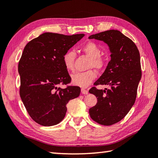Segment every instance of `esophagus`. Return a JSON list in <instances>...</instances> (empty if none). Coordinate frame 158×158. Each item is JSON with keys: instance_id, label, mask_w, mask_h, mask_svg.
I'll use <instances>...</instances> for the list:
<instances>
[{"instance_id": "34e87169", "label": "esophagus", "mask_w": 158, "mask_h": 158, "mask_svg": "<svg viewBox=\"0 0 158 158\" xmlns=\"http://www.w3.org/2000/svg\"><path fill=\"white\" fill-rule=\"evenodd\" d=\"M81 92L83 94H87L88 93V91L87 90H85V89H84V88H81Z\"/></svg>"}]
</instances>
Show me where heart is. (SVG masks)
Listing matches in <instances>:
<instances>
[{"instance_id":"b5f03b06","label":"heart","mask_w":158,"mask_h":158,"mask_svg":"<svg viewBox=\"0 0 158 158\" xmlns=\"http://www.w3.org/2000/svg\"><path fill=\"white\" fill-rule=\"evenodd\" d=\"M82 51L90 58L88 62V68H94L101 70L105 65V61L101 55V49L99 45L94 42H88L81 48ZM74 57L75 54L73 50H68L63 56V63L68 72L74 70ZM97 77V73L93 70H89L84 73H77L72 76V82L75 85L85 88L88 86Z\"/></svg>"}]
</instances>
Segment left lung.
<instances>
[{"label": "left lung", "instance_id": "1", "mask_svg": "<svg viewBox=\"0 0 158 158\" xmlns=\"http://www.w3.org/2000/svg\"><path fill=\"white\" fill-rule=\"evenodd\" d=\"M88 39L106 43L111 52L104 73L89 90L97 97V104L90 108L89 114L99 124L113 125L127 115L135 102L142 77L139 52L134 42L118 30L102 31ZM98 85L111 88L99 90L95 87Z\"/></svg>", "mask_w": 158, "mask_h": 158}]
</instances>
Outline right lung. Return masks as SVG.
Returning <instances> with one entry per match:
<instances>
[{
  "mask_svg": "<svg viewBox=\"0 0 158 158\" xmlns=\"http://www.w3.org/2000/svg\"><path fill=\"white\" fill-rule=\"evenodd\" d=\"M84 36V34L45 32L24 48L18 65L19 93L28 114L37 124L44 127L59 124L65 115L68 102L79 96L78 86L59 85L71 81L63 56Z\"/></svg>",
  "mask_w": 158,
  "mask_h": 158,
  "instance_id": "obj_1",
  "label": "right lung"
}]
</instances>
